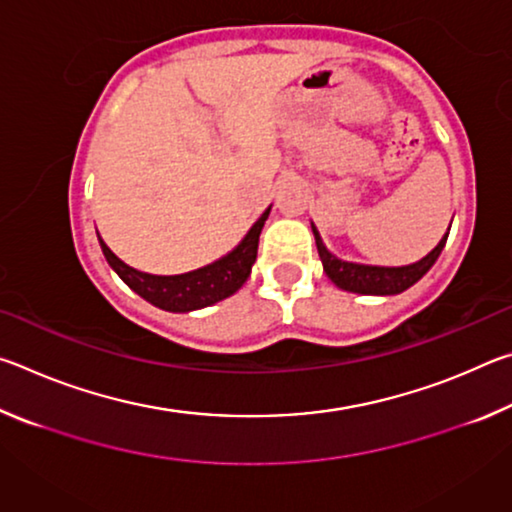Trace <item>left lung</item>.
Returning <instances> with one entry per match:
<instances>
[{
  "label": "left lung",
  "instance_id": "obj_1",
  "mask_svg": "<svg viewBox=\"0 0 512 512\" xmlns=\"http://www.w3.org/2000/svg\"><path fill=\"white\" fill-rule=\"evenodd\" d=\"M449 228H452V223H449ZM449 228L443 239L438 241V246L422 259H418V262L406 266H372L359 262H345V259L329 253L318 228L311 223V232H314L316 237L318 257L320 262H323V271L327 273L329 280H332L339 289L361 293V296H397V293L413 287L415 282L427 275L429 268L436 264V259L443 253L449 237Z\"/></svg>",
  "mask_w": 512,
  "mask_h": 512
}]
</instances>
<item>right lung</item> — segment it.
Returning <instances> with one entry per match:
<instances>
[{
	"instance_id": "obj_1",
	"label": "right lung",
	"mask_w": 512,
	"mask_h": 512,
	"mask_svg": "<svg viewBox=\"0 0 512 512\" xmlns=\"http://www.w3.org/2000/svg\"><path fill=\"white\" fill-rule=\"evenodd\" d=\"M271 214V207L253 223V228L246 232V237L230 250L228 255L216 259V262L196 268V271L180 273V275H153L142 273L137 268L128 266L126 262L112 253L106 241L99 235V244L108 264L137 296H142L146 302L160 307L164 311H176V314H187L203 307L216 305L232 293H237L244 287L246 280L253 271L257 259V244L262 228Z\"/></svg>"
}]
</instances>
